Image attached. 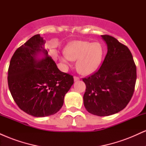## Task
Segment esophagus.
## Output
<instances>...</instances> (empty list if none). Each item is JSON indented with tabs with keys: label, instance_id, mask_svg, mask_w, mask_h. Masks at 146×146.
I'll return each instance as SVG.
<instances>
[{
	"label": "esophagus",
	"instance_id": "esophagus-1",
	"mask_svg": "<svg viewBox=\"0 0 146 146\" xmlns=\"http://www.w3.org/2000/svg\"><path fill=\"white\" fill-rule=\"evenodd\" d=\"M80 80V78L78 76H74V81H78V80Z\"/></svg>",
	"mask_w": 146,
	"mask_h": 146
}]
</instances>
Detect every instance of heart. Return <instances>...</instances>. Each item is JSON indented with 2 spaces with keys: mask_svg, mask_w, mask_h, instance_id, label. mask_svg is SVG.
Instances as JSON below:
<instances>
[{
  "mask_svg": "<svg viewBox=\"0 0 146 146\" xmlns=\"http://www.w3.org/2000/svg\"><path fill=\"white\" fill-rule=\"evenodd\" d=\"M104 53V48L100 43L75 41L65 48L66 56L60 58V60L65 64H68L70 60H78L76 67L79 73L89 75L98 69Z\"/></svg>",
  "mask_w": 146,
  "mask_h": 146,
  "instance_id": "heart-1",
  "label": "heart"
}]
</instances>
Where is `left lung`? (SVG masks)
<instances>
[{"mask_svg": "<svg viewBox=\"0 0 146 146\" xmlns=\"http://www.w3.org/2000/svg\"><path fill=\"white\" fill-rule=\"evenodd\" d=\"M108 51L96 72L82 78L86 84L84 104L88 113L108 116L121 111L131 100L137 68L129 48L109 35H102Z\"/></svg>", "mask_w": 146, "mask_h": 146, "instance_id": "left-lung-1", "label": "left lung"}]
</instances>
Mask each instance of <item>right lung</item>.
<instances>
[{
    "label": "right lung",
    "mask_w": 146,
    "mask_h": 146,
    "mask_svg": "<svg viewBox=\"0 0 146 146\" xmlns=\"http://www.w3.org/2000/svg\"><path fill=\"white\" fill-rule=\"evenodd\" d=\"M45 42L40 34L31 37L14 52L8 68V86L14 102L36 117L59 111L74 82L73 75L58 69L45 49ZM40 52L45 58L39 60L36 56Z\"/></svg>",
    "instance_id": "add662e5"
}]
</instances>
